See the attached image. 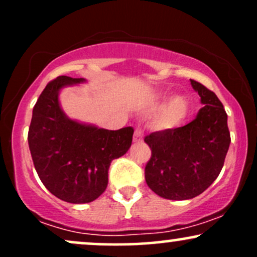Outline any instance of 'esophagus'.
<instances>
[{
    "instance_id": "obj_1",
    "label": "esophagus",
    "mask_w": 257,
    "mask_h": 257,
    "mask_svg": "<svg viewBox=\"0 0 257 257\" xmlns=\"http://www.w3.org/2000/svg\"><path fill=\"white\" fill-rule=\"evenodd\" d=\"M133 140H134V143H143L144 140V134H143V131L141 129H135L134 132V138H133Z\"/></svg>"
}]
</instances>
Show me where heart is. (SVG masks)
<instances>
[{
	"label": "heart",
	"instance_id": "b5f03b06",
	"mask_svg": "<svg viewBox=\"0 0 257 257\" xmlns=\"http://www.w3.org/2000/svg\"><path fill=\"white\" fill-rule=\"evenodd\" d=\"M166 98V93H159L157 95V100L155 101L150 110H155L157 108L159 104V100ZM188 113V100L186 99V96L176 95L172 96L164 102V105L159 108L158 113L155 117V125L158 129H173L179 124H181V122L186 118Z\"/></svg>",
	"mask_w": 257,
	"mask_h": 257
}]
</instances>
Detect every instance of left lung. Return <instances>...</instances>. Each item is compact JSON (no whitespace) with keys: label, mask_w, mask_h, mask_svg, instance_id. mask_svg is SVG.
<instances>
[{"label":"left lung","mask_w":257,"mask_h":257,"mask_svg":"<svg viewBox=\"0 0 257 257\" xmlns=\"http://www.w3.org/2000/svg\"><path fill=\"white\" fill-rule=\"evenodd\" d=\"M190 81L204 105L196 118L145 138L152 150L145 168L146 184L166 199H191L204 192L219 176L231 144L227 113L216 94Z\"/></svg>","instance_id":"obj_1"}]
</instances>
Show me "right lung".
Masks as SVG:
<instances>
[{
  "mask_svg": "<svg viewBox=\"0 0 257 257\" xmlns=\"http://www.w3.org/2000/svg\"><path fill=\"white\" fill-rule=\"evenodd\" d=\"M84 78L59 76L41 93L29 128V147L35 169L47 190L72 204L95 200L105 192L108 168L131 149L133 126L108 131L72 119L60 105L64 88Z\"/></svg>",
  "mask_w": 257,
  "mask_h": 257,
  "instance_id": "1",
  "label": "right lung"
}]
</instances>
